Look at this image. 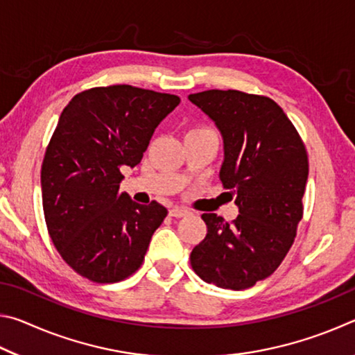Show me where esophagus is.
<instances>
[{
    "label": "esophagus",
    "mask_w": 355,
    "mask_h": 355,
    "mask_svg": "<svg viewBox=\"0 0 355 355\" xmlns=\"http://www.w3.org/2000/svg\"><path fill=\"white\" fill-rule=\"evenodd\" d=\"M169 214L173 216V218H183V216L189 214V209L184 207H173V208H171Z\"/></svg>",
    "instance_id": "obj_1"
}]
</instances>
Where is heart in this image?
Instances as JSON below:
<instances>
[{
    "label": "heart",
    "mask_w": 355,
    "mask_h": 355,
    "mask_svg": "<svg viewBox=\"0 0 355 355\" xmlns=\"http://www.w3.org/2000/svg\"><path fill=\"white\" fill-rule=\"evenodd\" d=\"M196 130H208V128H196Z\"/></svg>",
    "instance_id": "obj_1"
}]
</instances>
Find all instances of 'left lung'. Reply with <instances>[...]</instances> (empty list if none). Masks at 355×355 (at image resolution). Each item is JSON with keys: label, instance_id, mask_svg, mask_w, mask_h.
Segmentation results:
<instances>
[{"label": "left lung", "instance_id": "left-lung-1", "mask_svg": "<svg viewBox=\"0 0 355 355\" xmlns=\"http://www.w3.org/2000/svg\"><path fill=\"white\" fill-rule=\"evenodd\" d=\"M214 120L224 137L219 178L235 196L230 224L202 214L207 236L191 252V266L207 284L245 290L284 261L302 219L307 150L284 110L269 97L211 91L188 97Z\"/></svg>", "mask_w": 355, "mask_h": 355}]
</instances>
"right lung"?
Instances as JSON below:
<instances>
[{
	"mask_svg": "<svg viewBox=\"0 0 355 355\" xmlns=\"http://www.w3.org/2000/svg\"><path fill=\"white\" fill-rule=\"evenodd\" d=\"M177 95L128 84L92 87L64 107L42 163L48 233L62 260L95 284H116L141 268L167 216L120 192L123 167L141 163Z\"/></svg>",
	"mask_w": 355,
	"mask_h": 355,
	"instance_id": "add662e5",
	"label": "right lung"
}]
</instances>
